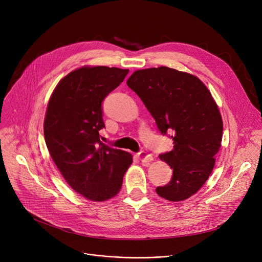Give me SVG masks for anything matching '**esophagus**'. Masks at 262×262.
Here are the masks:
<instances>
[{"instance_id":"obj_1","label":"esophagus","mask_w":262,"mask_h":262,"mask_svg":"<svg viewBox=\"0 0 262 262\" xmlns=\"http://www.w3.org/2000/svg\"><path fill=\"white\" fill-rule=\"evenodd\" d=\"M138 158H139L143 163H148V162H150V161L153 160L152 155L147 154L146 152H140V153L138 154Z\"/></svg>"}]
</instances>
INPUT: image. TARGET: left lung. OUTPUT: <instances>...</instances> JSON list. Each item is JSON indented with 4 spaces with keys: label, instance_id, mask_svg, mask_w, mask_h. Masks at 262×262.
<instances>
[{
    "label": "left lung",
    "instance_id": "obj_1",
    "mask_svg": "<svg viewBox=\"0 0 262 262\" xmlns=\"http://www.w3.org/2000/svg\"><path fill=\"white\" fill-rule=\"evenodd\" d=\"M126 84L161 134H172L173 149L159 158L173 169V176L156 188L157 194L171 202L189 199L207 182L221 148L223 121L210 91L195 75L168 67L137 70Z\"/></svg>",
    "mask_w": 262,
    "mask_h": 262
}]
</instances>
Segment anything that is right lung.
I'll return each mask as SVG.
<instances>
[{"label": "right lung", "instance_id": "1", "mask_svg": "<svg viewBox=\"0 0 262 262\" xmlns=\"http://www.w3.org/2000/svg\"><path fill=\"white\" fill-rule=\"evenodd\" d=\"M128 69L84 66L62 77L48 103L43 123L49 153L64 181L81 196L104 202L116 196L132 154L100 140L102 102Z\"/></svg>", "mask_w": 262, "mask_h": 262}]
</instances>
